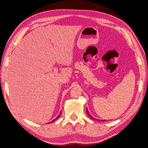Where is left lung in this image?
Returning <instances> with one entry per match:
<instances>
[{"instance_id":"left-lung-1","label":"left lung","mask_w":148,"mask_h":148,"mask_svg":"<svg viewBox=\"0 0 148 148\" xmlns=\"http://www.w3.org/2000/svg\"><path fill=\"white\" fill-rule=\"evenodd\" d=\"M86 112H87V114H88V116L90 118H92V119H94V118L92 117V116L90 115V113H89L88 111V109H86ZM101 121H105V120H101Z\"/></svg>"}]
</instances>
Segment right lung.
I'll return each instance as SVG.
<instances>
[{"label": "right lung", "mask_w": 148, "mask_h": 148, "mask_svg": "<svg viewBox=\"0 0 148 148\" xmlns=\"http://www.w3.org/2000/svg\"><path fill=\"white\" fill-rule=\"evenodd\" d=\"M60 114H61V112H60V114H59V115H58V116H57V117H56V118H55V119H54V120H55V119H57V118H58V117H59V116H60ZM54 120H53V121H54ZM51 122H52V121H51ZM51 122H49V123H51Z\"/></svg>", "instance_id": "right-lung-1"}]
</instances>
